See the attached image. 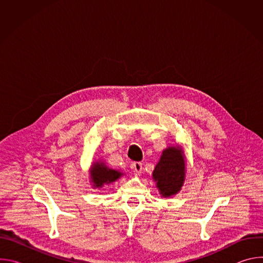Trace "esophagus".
<instances>
[{
    "label": "esophagus",
    "instance_id": "esophagus-1",
    "mask_svg": "<svg viewBox=\"0 0 263 263\" xmlns=\"http://www.w3.org/2000/svg\"><path fill=\"white\" fill-rule=\"evenodd\" d=\"M132 168L134 170L135 174H140L141 171H142V163L135 161V162L132 163Z\"/></svg>",
    "mask_w": 263,
    "mask_h": 263
}]
</instances>
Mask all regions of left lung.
Listing matches in <instances>:
<instances>
[{
	"label": "left lung",
	"mask_w": 263,
	"mask_h": 263,
	"mask_svg": "<svg viewBox=\"0 0 263 263\" xmlns=\"http://www.w3.org/2000/svg\"><path fill=\"white\" fill-rule=\"evenodd\" d=\"M184 176L185 163L181 151L175 146L166 148L153 172L160 194L163 197L177 194L183 185Z\"/></svg>",
	"instance_id": "obj_1"
}]
</instances>
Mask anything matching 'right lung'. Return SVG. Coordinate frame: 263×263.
Listing matches in <instances>:
<instances>
[{"label": "right lung", "instance_id": "right-lung-1", "mask_svg": "<svg viewBox=\"0 0 263 263\" xmlns=\"http://www.w3.org/2000/svg\"><path fill=\"white\" fill-rule=\"evenodd\" d=\"M90 174H91V179L95 187H102L104 184L115 182L123 175L118 171L108 168L103 162L93 163Z\"/></svg>", "mask_w": 263, "mask_h": 263}]
</instances>
